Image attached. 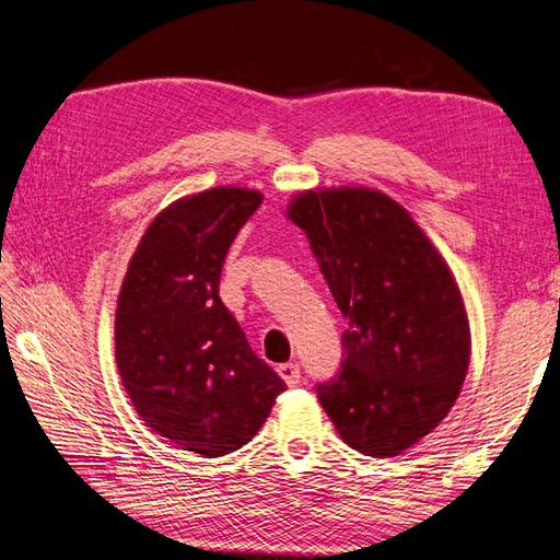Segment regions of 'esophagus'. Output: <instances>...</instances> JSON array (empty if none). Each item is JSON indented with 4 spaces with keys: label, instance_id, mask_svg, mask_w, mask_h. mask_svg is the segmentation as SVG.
Returning a JSON list of instances; mask_svg holds the SVG:
<instances>
[{
    "label": "esophagus",
    "instance_id": "1",
    "mask_svg": "<svg viewBox=\"0 0 560 560\" xmlns=\"http://www.w3.org/2000/svg\"><path fill=\"white\" fill-rule=\"evenodd\" d=\"M278 374L280 378L287 383V385H296L301 381V366L296 362H287V364H280L278 366Z\"/></svg>",
    "mask_w": 560,
    "mask_h": 560
}]
</instances>
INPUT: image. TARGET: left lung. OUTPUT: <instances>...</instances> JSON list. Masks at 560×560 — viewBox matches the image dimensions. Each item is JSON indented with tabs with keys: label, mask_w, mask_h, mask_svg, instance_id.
<instances>
[{
	"label": "left lung",
	"mask_w": 560,
	"mask_h": 560,
	"mask_svg": "<svg viewBox=\"0 0 560 560\" xmlns=\"http://www.w3.org/2000/svg\"><path fill=\"white\" fill-rule=\"evenodd\" d=\"M303 229L348 317L343 364L317 397L343 442L395 457L455 404L469 366V319L448 264L397 200L366 186L299 191Z\"/></svg>",
	"instance_id": "left-lung-1"
}]
</instances>
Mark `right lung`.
Here are the masks:
<instances>
[{"mask_svg": "<svg viewBox=\"0 0 560 560\" xmlns=\"http://www.w3.org/2000/svg\"><path fill=\"white\" fill-rule=\"evenodd\" d=\"M261 200L214 186L171 202L147 226L116 301V366L135 411L202 457L245 446L284 389L219 299L226 252Z\"/></svg>", "mask_w": 560, "mask_h": 560, "instance_id": "right-lung-1", "label": "right lung"}]
</instances>
